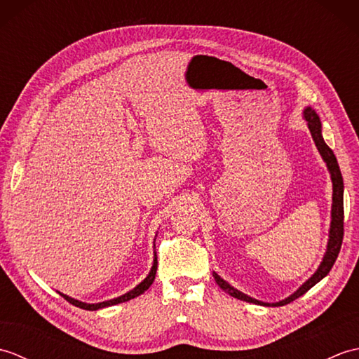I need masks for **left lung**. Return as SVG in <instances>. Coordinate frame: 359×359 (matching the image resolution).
<instances>
[{
  "mask_svg": "<svg viewBox=\"0 0 359 359\" xmlns=\"http://www.w3.org/2000/svg\"><path fill=\"white\" fill-rule=\"evenodd\" d=\"M302 117L307 121V126L310 129V134L313 137V142L316 144V148L321 154L323 160L327 165V170H329L330 179H332V188H333V194H332V220H330V230H329V241H327V250L324 253V257L321 264L316 269V271L311 274V276L304 282V284L293 292L290 296L284 297L282 301L278 302H264V301H257L255 297H251L245 293H242L241 290L234 288L233 285L228 284L225 279L219 276L216 271H212V276H215L217 285L224 290L225 293H228L233 297H238L241 301L256 304V306H265V307H279V306H285V304H290L292 301L297 299V297L302 296L309 290L316 285L319 280L324 279L329 271L332 270V266L337 261V257L339 255L341 250V243H342V236H344V182H342V175L341 170L338 165V160L334 157L333 151L327 147V143L324 142L323 137V125L321 120H319V116L315 112V109L311 106H307L302 111Z\"/></svg>",
  "mask_w": 359,
  "mask_h": 359,
  "instance_id": "8db88e82",
  "label": "left lung"
}]
</instances>
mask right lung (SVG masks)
I'll use <instances>...</instances> for the list:
<instances>
[{
  "mask_svg": "<svg viewBox=\"0 0 359 359\" xmlns=\"http://www.w3.org/2000/svg\"><path fill=\"white\" fill-rule=\"evenodd\" d=\"M156 236H157V234H156ZM154 248H156V245H154ZM156 271H157V255H156V251H154V261H152V266H151V270H149V273H148V276L144 278L139 285H135L133 290H129L128 293L121 294V296H118V297H114V299L103 301V302H97V304H88V302H83V301H79V299H74V297L67 296V294H65V293H60V292H58V293L62 294L67 302H71L72 306H75V307H80V309H83V310L95 311V310H100V309H104V307L116 306V304H120V302L131 301V299H134V297L140 296L142 293L147 292V290L151 287L152 282H154V279H156Z\"/></svg>",
  "mask_w": 359,
  "mask_h": 359,
  "instance_id": "1",
  "label": "right lung"
}]
</instances>
